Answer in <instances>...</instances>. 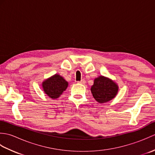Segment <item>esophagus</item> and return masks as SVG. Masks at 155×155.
I'll return each mask as SVG.
<instances>
[{
	"mask_svg": "<svg viewBox=\"0 0 155 155\" xmlns=\"http://www.w3.org/2000/svg\"><path fill=\"white\" fill-rule=\"evenodd\" d=\"M77 83H80V84H84L85 83H86V82H85L84 80H81V81H78Z\"/></svg>",
	"mask_w": 155,
	"mask_h": 155,
	"instance_id": "1",
	"label": "esophagus"
}]
</instances>
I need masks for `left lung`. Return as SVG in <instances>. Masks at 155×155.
<instances>
[{"instance_id":"8db88e82","label":"left lung","mask_w":155,"mask_h":155,"mask_svg":"<svg viewBox=\"0 0 155 155\" xmlns=\"http://www.w3.org/2000/svg\"><path fill=\"white\" fill-rule=\"evenodd\" d=\"M91 91L98 103H105L116 97L118 87L110 78L99 76L94 80V84L91 87Z\"/></svg>"}]
</instances>
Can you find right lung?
<instances>
[{
  "label": "right lung",
  "instance_id": "right-lung-1",
  "mask_svg": "<svg viewBox=\"0 0 155 155\" xmlns=\"http://www.w3.org/2000/svg\"><path fill=\"white\" fill-rule=\"evenodd\" d=\"M68 85V82L58 74L52 76L42 83L45 93L52 99H56L60 97L67 89Z\"/></svg>",
  "mask_w": 155,
  "mask_h": 155
}]
</instances>
